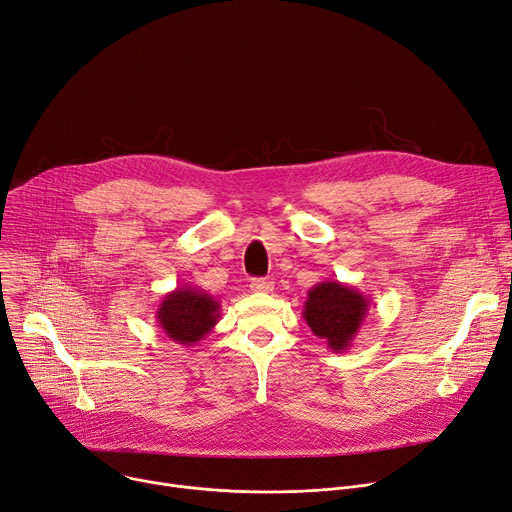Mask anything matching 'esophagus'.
<instances>
[{
  "label": "esophagus",
  "mask_w": 512,
  "mask_h": 512,
  "mask_svg": "<svg viewBox=\"0 0 512 512\" xmlns=\"http://www.w3.org/2000/svg\"><path fill=\"white\" fill-rule=\"evenodd\" d=\"M250 289L254 293H270V291L275 289V283L268 281V279H252L250 281Z\"/></svg>",
  "instance_id": "esophagus-1"
}]
</instances>
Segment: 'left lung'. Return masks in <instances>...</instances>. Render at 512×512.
I'll return each mask as SVG.
<instances>
[{
	"mask_svg": "<svg viewBox=\"0 0 512 512\" xmlns=\"http://www.w3.org/2000/svg\"><path fill=\"white\" fill-rule=\"evenodd\" d=\"M370 310V297L339 281H322L308 291L304 320L328 349L343 353L351 347Z\"/></svg>",
	"mask_w": 512,
	"mask_h": 512,
	"instance_id": "left-lung-1",
	"label": "left lung"
}]
</instances>
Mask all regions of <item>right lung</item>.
<instances>
[{"label":"right lung","mask_w":512,"mask_h":512,"mask_svg":"<svg viewBox=\"0 0 512 512\" xmlns=\"http://www.w3.org/2000/svg\"><path fill=\"white\" fill-rule=\"evenodd\" d=\"M155 318L173 343L192 347L215 328L221 318V304L210 293L184 285L161 299Z\"/></svg>","instance_id":"1"}]
</instances>
